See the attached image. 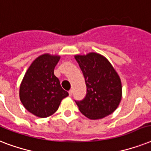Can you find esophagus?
<instances>
[{
  "mask_svg": "<svg viewBox=\"0 0 151 151\" xmlns=\"http://www.w3.org/2000/svg\"><path fill=\"white\" fill-rule=\"evenodd\" d=\"M69 95H70V96H71L73 95V90L70 89V91H69Z\"/></svg>",
  "mask_w": 151,
  "mask_h": 151,
  "instance_id": "obj_1",
  "label": "esophagus"
}]
</instances>
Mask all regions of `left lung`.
Listing matches in <instances>:
<instances>
[{"instance_id":"left-lung-1","label":"left lung","mask_w":151,"mask_h":151,"mask_svg":"<svg viewBox=\"0 0 151 151\" xmlns=\"http://www.w3.org/2000/svg\"><path fill=\"white\" fill-rule=\"evenodd\" d=\"M86 85V95L75 100L79 110L89 119H100L112 114L122 99V83L110 62L97 53L76 55Z\"/></svg>"}]
</instances>
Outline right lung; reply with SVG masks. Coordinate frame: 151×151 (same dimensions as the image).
Listing matches in <instances>:
<instances>
[{
	"mask_svg": "<svg viewBox=\"0 0 151 151\" xmlns=\"http://www.w3.org/2000/svg\"><path fill=\"white\" fill-rule=\"evenodd\" d=\"M59 58L48 54L37 58L27 70L20 85L19 97L22 105L39 117L53 114L62 99L69 96L54 74Z\"/></svg>",
	"mask_w": 151,
	"mask_h": 151,
	"instance_id": "add662e5",
	"label": "right lung"
}]
</instances>
